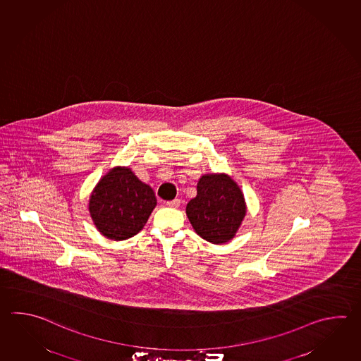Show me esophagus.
Listing matches in <instances>:
<instances>
[{"label":"esophagus","instance_id":"esophagus-1","mask_svg":"<svg viewBox=\"0 0 361 361\" xmlns=\"http://www.w3.org/2000/svg\"><path fill=\"white\" fill-rule=\"evenodd\" d=\"M180 203H181V200H180V199H173V200H169V202H166V206L172 207V208H177V207L180 206Z\"/></svg>","mask_w":361,"mask_h":361}]
</instances>
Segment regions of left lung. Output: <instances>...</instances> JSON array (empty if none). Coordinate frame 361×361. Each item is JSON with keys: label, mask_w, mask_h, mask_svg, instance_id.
Returning a JSON list of instances; mask_svg holds the SVG:
<instances>
[{"label": "left lung", "mask_w": 361, "mask_h": 361, "mask_svg": "<svg viewBox=\"0 0 361 361\" xmlns=\"http://www.w3.org/2000/svg\"><path fill=\"white\" fill-rule=\"evenodd\" d=\"M186 214L204 240L226 243L234 238L245 216L243 194L228 175L202 176L197 197L186 206Z\"/></svg>", "instance_id": "8db88e82"}]
</instances>
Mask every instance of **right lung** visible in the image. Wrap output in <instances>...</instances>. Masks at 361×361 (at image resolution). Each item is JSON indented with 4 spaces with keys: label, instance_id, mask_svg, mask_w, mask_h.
<instances>
[{
    "label": "right lung",
    "instance_id": "obj_1",
    "mask_svg": "<svg viewBox=\"0 0 361 361\" xmlns=\"http://www.w3.org/2000/svg\"><path fill=\"white\" fill-rule=\"evenodd\" d=\"M157 206L154 192L125 167L111 169L90 197V214L97 230L113 240L136 235Z\"/></svg>",
    "mask_w": 361,
    "mask_h": 361
}]
</instances>
